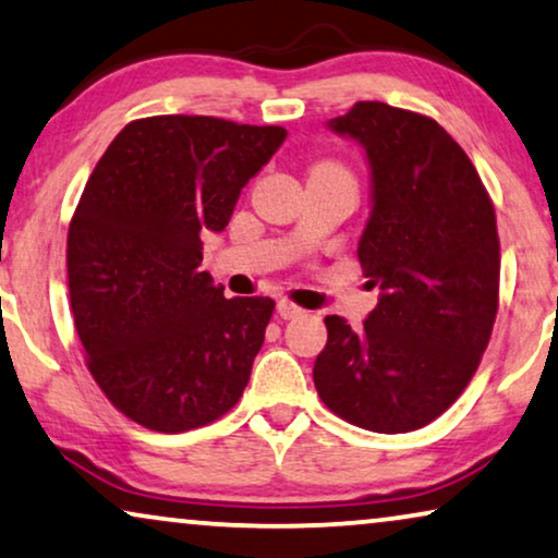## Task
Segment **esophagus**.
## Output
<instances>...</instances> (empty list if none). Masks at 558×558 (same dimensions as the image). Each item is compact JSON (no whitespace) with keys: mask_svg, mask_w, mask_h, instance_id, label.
Masks as SVG:
<instances>
[{"mask_svg":"<svg viewBox=\"0 0 558 558\" xmlns=\"http://www.w3.org/2000/svg\"><path fill=\"white\" fill-rule=\"evenodd\" d=\"M277 312H279V317H284V319H294V317H302L304 315V310L296 307V304L289 302V300H281L277 304Z\"/></svg>","mask_w":558,"mask_h":558,"instance_id":"1","label":"esophagus"}]
</instances>
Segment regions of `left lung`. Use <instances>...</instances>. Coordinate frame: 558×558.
Wrapping results in <instances>:
<instances>
[{
	"instance_id": "8db88e82",
	"label": "left lung",
	"mask_w": 558,
	"mask_h": 558,
	"mask_svg": "<svg viewBox=\"0 0 558 558\" xmlns=\"http://www.w3.org/2000/svg\"><path fill=\"white\" fill-rule=\"evenodd\" d=\"M330 129L368 157L373 210L357 258L380 300L361 330L325 317L315 388L361 429H422L460 399L490 342L500 292L493 201L464 149L424 113L357 101Z\"/></svg>"
}]
</instances>
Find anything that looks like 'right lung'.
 Returning <instances> with one entry per match:
<instances>
[{
	"mask_svg": "<svg viewBox=\"0 0 558 558\" xmlns=\"http://www.w3.org/2000/svg\"><path fill=\"white\" fill-rule=\"evenodd\" d=\"M287 129L216 117L126 124L83 187L68 228L75 332L98 388L132 422L180 434L239 403L274 300L233 296L201 271L241 187Z\"/></svg>",
	"mask_w": 558,
	"mask_h": 558,
	"instance_id": "1",
	"label": "right lung"
}]
</instances>
